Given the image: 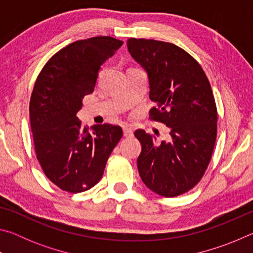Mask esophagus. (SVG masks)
I'll return each instance as SVG.
<instances>
[{"instance_id":"1","label":"esophagus","mask_w":253,"mask_h":253,"mask_svg":"<svg viewBox=\"0 0 253 253\" xmlns=\"http://www.w3.org/2000/svg\"><path fill=\"white\" fill-rule=\"evenodd\" d=\"M123 131H124V136L125 137H130L132 136V129L128 126H124L123 127Z\"/></svg>"}]
</instances>
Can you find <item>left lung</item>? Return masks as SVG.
I'll use <instances>...</instances> for the list:
<instances>
[{
  "label": "left lung",
  "instance_id": "1",
  "mask_svg": "<svg viewBox=\"0 0 253 253\" xmlns=\"http://www.w3.org/2000/svg\"><path fill=\"white\" fill-rule=\"evenodd\" d=\"M127 48L147 72L149 98L156 105L149 115L170 135V142L160 144L145 130L135 131L142 144L140 178L158 195H181L202 178L215 144L217 111L211 85L199 62L177 45L131 38Z\"/></svg>",
  "mask_w": 253,
  "mask_h": 253
}]
</instances>
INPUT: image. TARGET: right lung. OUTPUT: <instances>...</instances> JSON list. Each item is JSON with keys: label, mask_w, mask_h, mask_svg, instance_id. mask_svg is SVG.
<instances>
[{"label": "right lung", "mask_w": 253, "mask_h": 253, "mask_svg": "<svg viewBox=\"0 0 253 253\" xmlns=\"http://www.w3.org/2000/svg\"><path fill=\"white\" fill-rule=\"evenodd\" d=\"M111 37L79 40L58 51L38 76L30 99L37 158L45 176L63 191L79 193L100 181L122 127H83L77 113L96 87L101 66L121 48Z\"/></svg>", "instance_id": "obj_1"}]
</instances>
